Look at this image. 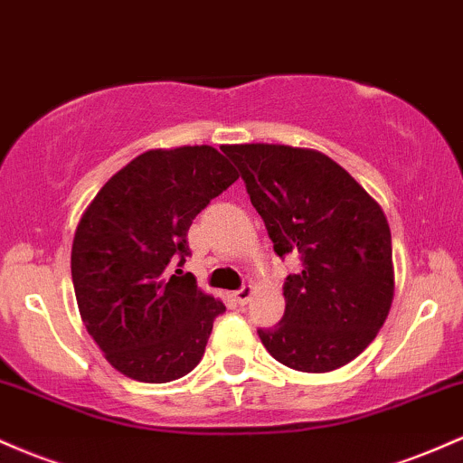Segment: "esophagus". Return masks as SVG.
Segmentation results:
<instances>
[{
    "mask_svg": "<svg viewBox=\"0 0 463 463\" xmlns=\"http://www.w3.org/2000/svg\"><path fill=\"white\" fill-rule=\"evenodd\" d=\"M233 298H236L238 304L245 306L247 301L253 298V287H242L241 290H236V295H233Z\"/></svg>",
    "mask_w": 463,
    "mask_h": 463,
    "instance_id": "1",
    "label": "esophagus"
}]
</instances>
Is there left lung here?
Here are the masks:
<instances>
[{"mask_svg":"<svg viewBox=\"0 0 463 463\" xmlns=\"http://www.w3.org/2000/svg\"><path fill=\"white\" fill-rule=\"evenodd\" d=\"M278 256L301 253L287 278L278 326L258 330L275 361L326 373L347 365L376 339L393 301L392 232L365 188L313 148L230 144Z\"/></svg>","mask_w":463,"mask_h":463,"instance_id":"8db88e82","label":"left lung"}]
</instances>
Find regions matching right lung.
Returning <instances> with one entry per match:
<instances>
[{"label": "right lung", "mask_w": 463, "mask_h": 463, "mask_svg": "<svg viewBox=\"0 0 463 463\" xmlns=\"http://www.w3.org/2000/svg\"><path fill=\"white\" fill-rule=\"evenodd\" d=\"M236 179L214 146L153 148L118 170L82 212L71 242L78 313L124 376L170 383L199 365L225 304L168 264L185 262L194 216Z\"/></svg>", "instance_id": "add662e5"}]
</instances>
